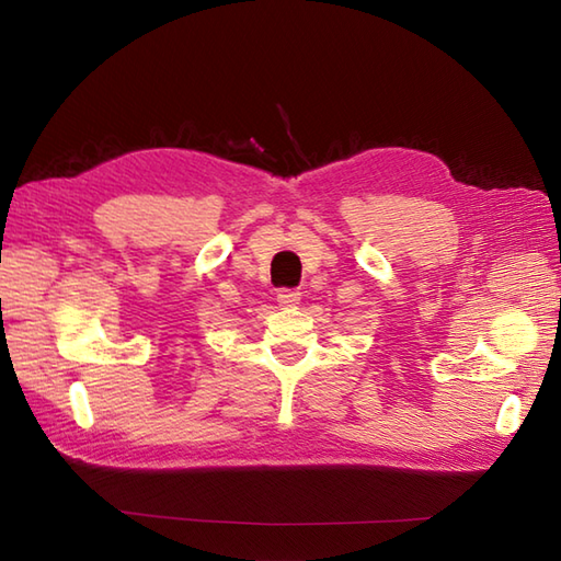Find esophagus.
I'll return each mask as SVG.
<instances>
[{
  "label": "esophagus",
  "mask_w": 561,
  "mask_h": 561,
  "mask_svg": "<svg viewBox=\"0 0 561 561\" xmlns=\"http://www.w3.org/2000/svg\"><path fill=\"white\" fill-rule=\"evenodd\" d=\"M278 302H280V307H295V305H300V290H295V288H283V290H278Z\"/></svg>",
  "instance_id": "34e87169"
}]
</instances>
